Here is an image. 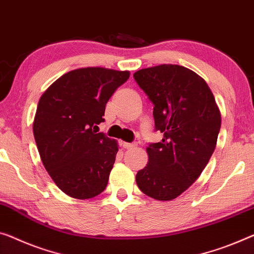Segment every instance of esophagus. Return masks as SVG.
I'll use <instances>...</instances> for the list:
<instances>
[{
	"mask_svg": "<svg viewBox=\"0 0 254 254\" xmlns=\"http://www.w3.org/2000/svg\"><path fill=\"white\" fill-rule=\"evenodd\" d=\"M123 146L125 147V149L131 150V149H135V147L137 146V144H136V143H126V142H123Z\"/></svg>",
	"mask_w": 254,
	"mask_h": 254,
	"instance_id": "1",
	"label": "esophagus"
}]
</instances>
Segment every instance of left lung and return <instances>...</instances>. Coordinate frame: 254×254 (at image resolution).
Returning a JSON list of instances; mask_svg holds the SVG:
<instances>
[{
	"mask_svg": "<svg viewBox=\"0 0 254 254\" xmlns=\"http://www.w3.org/2000/svg\"><path fill=\"white\" fill-rule=\"evenodd\" d=\"M154 104L161 142L146 147L149 161L136 175L144 194L171 201L200 177L217 145L221 115L205 80L178 64H160L134 73Z\"/></svg>",
	"mask_w": 254,
	"mask_h": 254,
	"instance_id": "8db88e82",
	"label": "left lung"
}]
</instances>
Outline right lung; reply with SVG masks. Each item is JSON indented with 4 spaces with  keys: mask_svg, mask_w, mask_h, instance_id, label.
Masks as SVG:
<instances>
[{
    "mask_svg": "<svg viewBox=\"0 0 254 254\" xmlns=\"http://www.w3.org/2000/svg\"><path fill=\"white\" fill-rule=\"evenodd\" d=\"M128 70L78 68L54 81L38 101L33 123L41 160L62 192L78 200L103 192L118 143L96 132L105 104L126 83Z\"/></svg>",
    "mask_w": 254,
    "mask_h": 254,
    "instance_id": "obj_1",
    "label": "right lung"
}]
</instances>
